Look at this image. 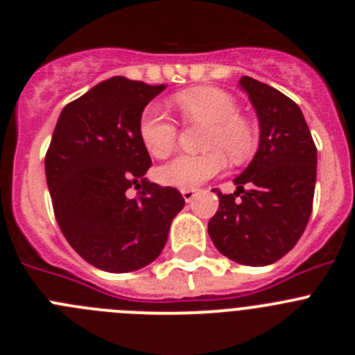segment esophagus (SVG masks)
Wrapping results in <instances>:
<instances>
[{"label": "esophagus", "instance_id": "34e87169", "mask_svg": "<svg viewBox=\"0 0 355 355\" xmlns=\"http://www.w3.org/2000/svg\"><path fill=\"white\" fill-rule=\"evenodd\" d=\"M196 188H183V190H181V193H183V199L187 200V202H190V200L193 199V197H196Z\"/></svg>", "mask_w": 355, "mask_h": 355}]
</instances>
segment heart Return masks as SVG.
<instances>
[{
    "label": "heart",
    "instance_id": "obj_1",
    "mask_svg": "<svg viewBox=\"0 0 355 355\" xmlns=\"http://www.w3.org/2000/svg\"><path fill=\"white\" fill-rule=\"evenodd\" d=\"M174 105L187 121L206 122V150L202 155H180L159 167L162 183L175 188H196L224 171L225 156L233 163L245 162L254 149V130L238 115L234 97L215 87H193L175 94ZM139 135L155 158H165L178 142V126L158 106L150 105L140 115Z\"/></svg>",
    "mask_w": 355,
    "mask_h": 355
}]
</instances>
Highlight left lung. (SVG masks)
<instances>
[{
    "label": "left lung",
    "mask_w": 355,
    "mask_h": 355,
    "mask_svg": "<svg viewBox=\"0 0 355 355\" xmlns=\"http://www.w3.org/2000/svg\"><path fill=\"white\" fill-rule=\"evenodd\" d=\"M240 85L258 114L259 149L234 180L236 192L215 188L220 205L208 233L229 259L265 266L293 249L311 216L316 146L297 103L249 76Z\"/></svg>",
    "instance_id": "obj_1"
}]
</instances>
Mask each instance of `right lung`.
Returning <instances> with one entry per match:
<instances>
[{
  "label": "right lung",
  "instance_id": "add662e5",
  "mask_svg": "<svg viewBox=\"0 0 355 355\" xmlns=\"http://www.w3.org/2000/svg\"><path fill=\"white\" fill-rule=\"evenodd\" d=\"M165 85L101 81L62 110L46 153L53 211L65 240L105 272L139 270L159 256L184 199L146 178L139 121ZM130 187L139 189L128 198Z\"/></svg>",
  "mask_w": 355,
  "mask_h": 355
}]
</instances>
